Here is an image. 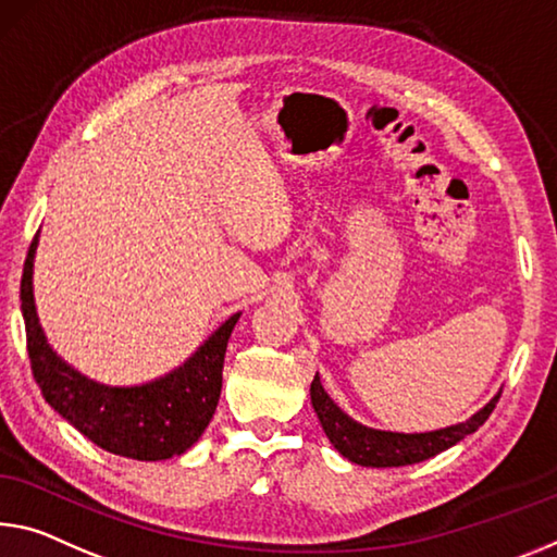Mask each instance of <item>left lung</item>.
Returning <instances> with one entry per match:
<instances>
[{
	"label": "left lung",
	"instance_id": "1",
	"mask_svg": "<svg viewBox=\"0 0 557 557\" xmlns=\"http://www.w3.org/2000/svg\"><path fill=\"white\" fill-rule=\"evenodd\" d=\"M310 396L314 413L322 423L326 438H330V444L337 448L344 458H349V461L357 466H369V469H394V466H411L426 461V458L446 451V448L456 446L461 438L473 434V431L483 426L485 419L491 417V411L496 409L500 392L466 421H458L451 423V426L436 431H421V434L382 431L364 426V423L351 419L349 413L339 409L337 401L324 392L320 374H314L312 379Z\"/></svg>",
	"mask_w": 557,
	"mask_h": 557
}]
</instances>
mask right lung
<instances>
[{"mask_svg": "<svg viewBox=\"0 0 557 557\" xmlns=\"http://www.w3.org/2000/svg\"><path fill=\"white\" fill-rule=\"evenodd\" d=\"M37 247L39 233L26 252L20 299L32 372L44 399L109 454L136 461H165L188 451L215 413L223 389L227 339L243 312L227 317L181 367L168 374L134 386L101 384L59 357L47 339L34 299Z\"/></svg>", "mask_w": 557, "mask_h": 557, "instance_id": "obj_1", "label": "right lung"}]
</instances>
